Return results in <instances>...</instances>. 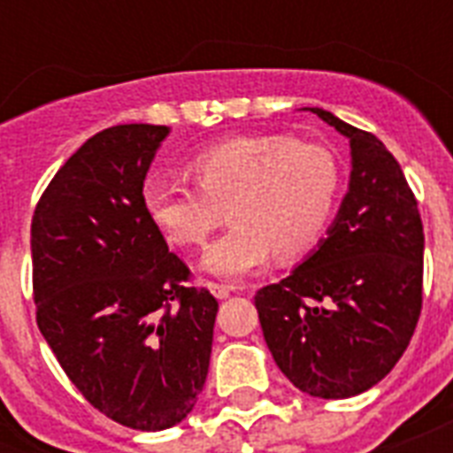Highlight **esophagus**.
Listing matches in <instances>:
<instances>
[{"label": "esophagus", "instance_id": "34e87169", "mask_svg": "<svg viewBox=\"0 0 453 453\" xmlns=\"http://www.w3.org/2000/svg\"><path fill=\"white\" fill-rule=\"evenodd\" d=\"M209 291H211L216 298H227L233 294V287H227V284H219V282H209Z\"/></svg>", "mask_w": 453, "mask_h": 453}]
</instances>
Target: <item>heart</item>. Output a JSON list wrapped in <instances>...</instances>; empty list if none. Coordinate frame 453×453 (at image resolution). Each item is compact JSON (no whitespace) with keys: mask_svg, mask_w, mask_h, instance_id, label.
<instances>
[{"mask_svg":"<svg viewBox=\"0 0 453 453\" xmlns=\"http://www.w3.org/2000/svg\"><path fill=\"white\" fill-rule=\"evenodd\" d=\"M195 188L150 180L141 192L145 219L178 249H197L234 220L204 254V268L226 280L254 275L280 254L298 258L329 230L343 192L341 164L326 148L282 134L234 136L185 162Z\"/></svg>","mask_w":453,"mask_h":453,"instance_id":"1","label":"heart"}]
</instances>
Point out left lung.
Instances as JSON below:
<instances>
[{
  "label": "left lung",
  "mask_w": 453,
  "mask_h": 453,
  "mask_svg": "<svg viewBox=\"0 0 453 453\" xmlns=\"http://www.w3.org/2000/svg\"><path fill=\"white\" fill-rule=\"evenodd\" d=\"M312 112L350 138V190L315 254L254 303L284 376L312 397L345 400L386 379L414 336L423 223L386 145L326 110Z\"/></svg>",
  "instance_id": "obj_1"
}]
</instances>
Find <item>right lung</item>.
Returning <instances> with one entry per match:
<instances>
[{
  "label": "right lung",
  "mask_w": 453,
  "mask_h": 453,
  "mask_svg": "<svg viewBox=\"0 0 453 453\" xmlns=\"http://www.w3.org/2000/svg\"><path fill=\"white\" fill-rule=\"evenodd\" d=\"M166 134L155 124L98 131L46 185L30 227L42 336L84 400L134 430L190 414L219 312L141 204Z\"/></svg>",
  "instance_id": "1"
}]
</instances>
